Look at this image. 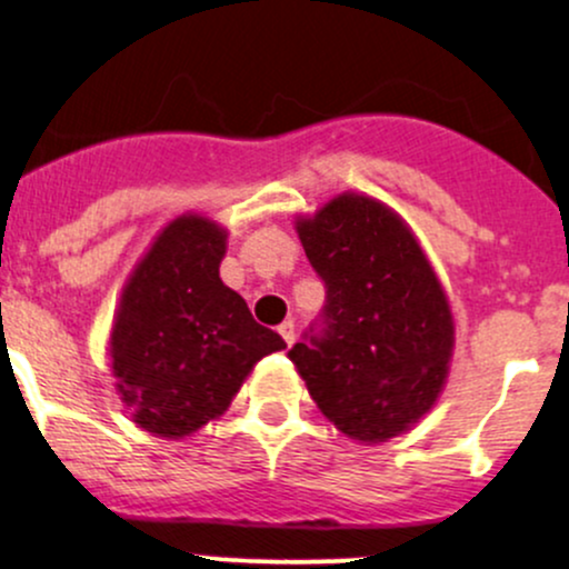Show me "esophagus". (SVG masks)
<instances>
[{"label": "esophagus", "instance_id": "obj_1", "mask_svg": "<svg viewBox=\"0 0 569 569\" xmlns=\"http://www.w3.org/2000/svg\"><path fill=\"white\" fill-rule=\"evenodd\" d=\"M278 332H280V337H283V342L286 346H295V340H297V332H295V321H283L278 327Z\"/></svg>", "mask_w": 569, "mask_h": 569}]
</instances>
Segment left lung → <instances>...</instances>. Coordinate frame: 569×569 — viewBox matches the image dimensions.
<instances>
[{"label":"left lung","mask_w":569,"mask_h":569,"mask_svg":"<svg viewBox=\"0 0 569 569\" xmlns=\"http://www.w3.org/2000/svg\"><path fill=\"white\" fill-rule=\"evenodd\" d=\"M327 283L323 329L289 351L323 416L365 446L413 429L448 380L453 313L413 229L389 204L342 191L297 216Z\"/></svg>","instance_id":"left-lung-1"}]
</instances>
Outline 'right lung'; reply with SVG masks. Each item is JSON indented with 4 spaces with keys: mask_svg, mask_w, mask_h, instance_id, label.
Segmentation results:
<instances>
[{
    "mask_svg": "<svg viewBox=\"0 0 569 569\" xmlns=\"http://www.w3.org/2000/svg\"><path fill=\"white\" fill-rule=\"evenodd\" d=\"M227 237L208 216L172 218L118 299L108 346L116 391L156 437L180 440L216 421L256 361L286 348L218 274Z\"/></svg>",
    "mask_w": 569,
    "mask_h": 569,
    "instance_id": "add662e5",
    "label": "right lung"
}]
</instances>
